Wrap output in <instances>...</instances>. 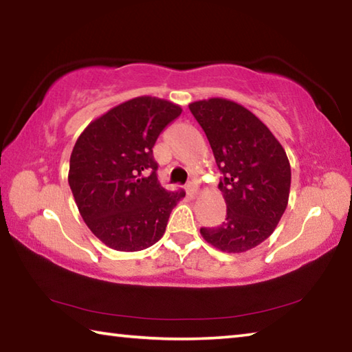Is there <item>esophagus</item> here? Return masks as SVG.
I'll return each mask as SVG.
<instances>
[{
	"instance_id": "esophagus-1",
	"label": "esophagus",
	"mask_w": 352,
	"mask_h": 352,
	"mask_svg": "<svg viewBox=\"0 0 352 352\" xmlns=\"http://www.w3.org/2000/svg\"><path fill=\"white\" fill-rule=\"evenodd\" d=\"M186 192H188V195L190 199H194L195 195L199 194V186L195 183H189L188 186H186Z\"/></svg>"
}]
</instances>
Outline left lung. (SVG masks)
Wrapping results in <instances>:
<instances>
[{
  "instance_id": "obj_1",
  "label": "left lung",
  "mask_w": 352,
  "mask_h": 352,
  "mask_svg": "<svg viewBox=\"0 0 352 352\" xmlns=\"http://www.w3.org/2000/svg\"><path fill=\"white\" fill-rule=\"evenodd\" d=\"M205 130L217 168L226 219L200 234L225 253L248 252L270 237L289 204L290 163L270 129L234 100L211 98L189 104Z\"/></svg>"
}]
</instances>
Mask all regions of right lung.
<instances>
[{"label": "right lung", "mask_w": 352, "mask_h": 352, "mask_svg": "<svg viewBox=\"0 0 352 352\" xmlns=\"http://www.w3.org/2000/svg\"><path fill=\"white\" fill-rule=\"evenodd\" d=\"M182 115L170 100L140 96L113 107L77 138L68 183L82 219L118 252H140L162 239L184 192L162 188L153 160L158 135Z\"/></svg>", "instance_id": "add662e5"}]
</instances>
